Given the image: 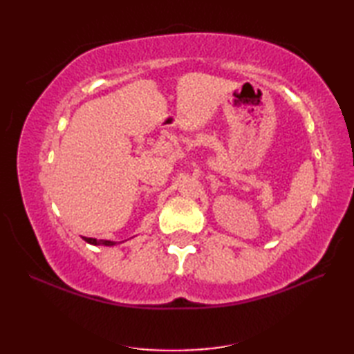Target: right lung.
<instances>
[{
    "instance_id": "add662e5",
    "label": "right lung",
    "mask_w": 354,
    "mask_h": 354,
    "mask_svg": "<svg viewBox=\"0 0 354 354\" xmlns=\"http://www.w3.org/2000/svg\"><path fill=\"white\" fill-rule=\"evenodd\" d=\"M85 242L91 243V245H103V246H114L117 242H112V240H97V239H93V237H84Z\"/></svg>"
}]
</instances>
